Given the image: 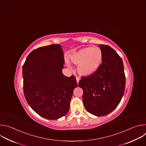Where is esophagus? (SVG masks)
<instances>
[{
    "mask_svg": "<svg viewBox=\"0 0 146 146\" xmlns=\"http://www.w3.org/2000/svg\"><path fill=\"white\" fill-rule=\"evenodd\" d=\"M76 81H77V84H78V82H79V80H80V78H79V77H76Z\"/></svg>",
    "mask_w": 146,
    "mask_h": 146,
    "instance_id": "obj_1",
    "label": "esophagus"
}]
</instances>
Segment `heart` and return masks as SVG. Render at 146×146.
<instances>
[{
  "label": "heart",
  "instance_id": "1",
  "mask_svg": "<svg viewBox=\"0 0 146 146\" xmlns=\"http://www.w3.org/2000/svg\"><path fill=\"white\" fill-rule=\"evenodd\" d=\"M71 61L77 65V70L81 76H89L100 68L103 60V52L99 47H86L73 52L70 56ZM67 65L69 64L67 62Z\"/></svg>",
  "mask_w": 146,
  "mask_h": 146
}]
</instances>
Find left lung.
Returning <instances> with one entry per match:
<instances>
[{
    "label": "left lung",
    "mask_w": 146,
    "mask_h": 146,
    "mask_svg": "<svg viewBox=\"0 0 146 146\" xmlns=\"http://www.w3.org/2000/svg\"><path fill=\"white\" fill-rule=\"evenodd\" d=\"M103 52L98 70L87 77H81L78 86L83 90L82 100L88 112L98 116L106 115L118 106L125 88L123 62L111 47L99 45Z\"/></svg>",
    "instance_id": "obj_1"
}]
</instances>
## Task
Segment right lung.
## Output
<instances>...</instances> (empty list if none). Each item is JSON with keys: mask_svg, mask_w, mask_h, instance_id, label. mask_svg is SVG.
Returning a JSON list of instances; mask_svg holds the SVG:
<instances>
[{"mask_svg": "<svg viewBox=\"0 0 146 146\" xmlns=\"http://www.w3.org/2000/svg\"><path fill=\"white\" fill-rule=\"evenodd\" d=\"M64 55L59 44L40 47L28 55L23 66L24 93L28 105L48 119H59L68 113L77 86L74 76L66 77L62 72Z\"/></svg>", "mask_w": 146, "mask_h": 146, "instance_id": "1", "label": "right lung"}]
</instances>
